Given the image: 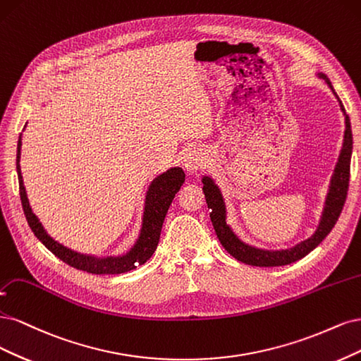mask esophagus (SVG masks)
Returning <instances> with one entry per match:
<instances>
[{
    "label": "esophagus",
    "instance_id": "34e87169",
    "mask_svg": "<svg viewBox=\"0 0 361 361\" xmlns=\"http://www.w3.org/2000/svg\"><path fill=\"white\" fill-rule=\"evenodd\" d=\"M183 166L190 172L200 169V166H202V156L200 151L193 148L185 151V154L183 156Z\"/></svg>",
    "mask_w": 361,
    "mask_h": 361
}]
</instances>
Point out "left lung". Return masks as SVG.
Here are the masks:
<instances>
[{"instance_id":"left-lung-1","label":"left lung","mask_w":361,"mask_h":361,"mask_svg":"<svg viewBox=\"0 0 361 361\" xmlns=\"http://www.w3.org/2000/svg\"><path fill=\"white\" fill-rule=\"evenodd\" d=\"M321 79H324L327 85L331 88L334 92L331 82L329 78L324 73H318ZM334 96L337 94L334 92ZM339 100V97H337ZM341 109L345 115V136H343V147L341 149L339 160H337L333 177L330 181V189L327 193V197H325V205H324V212L319 220V225L315 231V234L309 237L307 240L301 241L295 244L294 247L289 249H282V250H265V249H258L249 246L244 241H241L235 234L234 231L231 229L229 225H226V207L224 196L220 193V189L214 184L213 178L210 177H204L202 184H204V195H205V201L208 208H210V219L212 224L214 226L216 235L219 241L222 243V246L228 253H231L235 259L255 265V267H279V265H288L290 262H295L301 258H305L309 252L315 249L318 244L330 234V231L334 228L337 219H339L342 208L346 200V193H348V185H350V168H351V154H353V132H351V121L350 117H348L342 102L339 100Z\"/></svg>"}]
</instances>
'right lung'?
Masks as SVG:
<instances>
[{"label": "right lung", "mask_w": 361, "mask_h": 361, "mask_svg": "<svg viewBox=\"0 0 361 361\" xmlns=\"http://www.w3.org/2000/svg\"><path fill=\"white\" fill-rule=\"evenodd\" d=\"M20 147L22 141L19 136L18 141V153H16V171H18V180H19V195L24 213L27 217V222L31 231L43 244L48 247L56 258H60L63 262L68 264L73 269L82 270L91 274H121L130 270H135L136 267L145 264L151 255L154 253L159 238L161 225H164L165 216L168 213V208L173 200V196L180 190L184 183L185 173L181 168H171L161 176L156 177L153 183L149 184L147 196H145V208H144V217H142V228L141 234H139L135 246L121 257H108V258H96L91 255L78 253L72 249L64 247L63 244L56 243L52 237L48 235L42 224L39 222L37 216L32 213L27 192L24 188V180H22L20 173Z\"/></svg>", "instance_id": "1"}]
</instances>
